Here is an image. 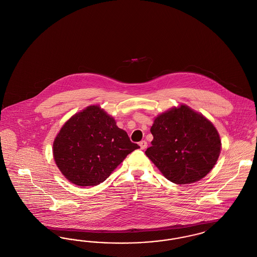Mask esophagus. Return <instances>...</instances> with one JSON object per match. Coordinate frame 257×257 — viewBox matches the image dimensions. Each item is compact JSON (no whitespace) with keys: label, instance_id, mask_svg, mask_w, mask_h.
<instances>
[{"label":"esophagus","instance_id":"esophagus-1","mask_svg":"<svg viewBox=\"0 0 257 257\" xmlns=\"http://www.w3.org/2000/svg\"><path fill=\"white\" fill-rule=\"evenodd\" d=\"M139 145H140L141 149H143V150H144V149H146V148L147 147V143L146 142V141H142V142H141Z\"/></svg>","mask_w":257,"mask_h":257}]
</instances>
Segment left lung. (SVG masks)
Wrapping results in <instances>:
<instances>
[{"label": "left lung", "mask_w": 257, "mask_h": 257, "mask_svg": "<svg viewBox=\"0 0 257 257\" xmlns=\"http://www.w3.org/2000/svg\"><path fill=\"white\" fill-rule=\"evenodd\" d=\"M147 157L172 183H195L207 175L220 156V135L213 123L186 105L159 114Z\"/></svg>", "instance_id": "left-lung-1"}]
</instances>
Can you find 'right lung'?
Here are the masks:
<instances>
[{
  "mask_svg": "<svg viewBox=\"0 0 257 257\" xmlns=\"http://www.w3.org/2000/svg\"><path fill=\"white\" fill-rule=\"evenodd\" d=\"M140 147L97 105L75 113L53 144L57 167L71 183L86 187L105 181Z\"/></svg>",
  "mask_w": 257,
  "mask_h": 257,
  "instance_id": "add662e5",
  "label": "right lung"
}]
</instances>
